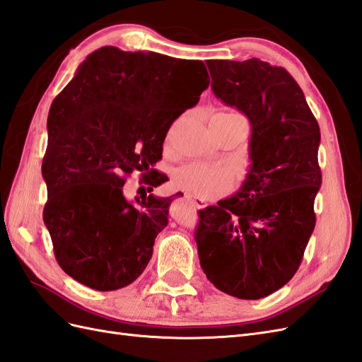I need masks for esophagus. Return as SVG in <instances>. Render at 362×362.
I'll list each match as a JSON object with an SVG mask.
<instances>
[{"label": "esophagus", "instance_id": "esophagus-1", "mask_svg": "<svg viewBox=\"0 0 362 362\" xmlns=\"http://www.w3.org/2000/svg\"><path fill=\"white\" fill-rule=\"evenodd\" d=\"M187 199H188V202H191L192 205L196 206V208H199V209H202V208H206V202H205V200L197 199V197H192V196H187Z\"/></svg>", "mask_w": 362, "mask_h": 362}]
</instances>
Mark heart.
Returning a JSON list of instances; mask_svg holds the SVG:
<instances>
[{
    "instance_id": "obj_1",
    "label": "heart",
    "mask_w": 362,
    "mask_h": 362,
    "mask_svg": "<svg viewBox=\"0 0 362 362\" xmlns=\"http://www.w3.org/2000/svg\"><path fill=\"white\" fill-rule=\"evenodd\" d=\"M225 115L242 119L246 122V119L237 111H226ZM173 182L175 188L199 197H218L233 188V179L226 170L197 162L187 163L175 170L173 174Z\"/></svg>"
}]
</instances>
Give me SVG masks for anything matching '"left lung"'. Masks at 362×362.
<instances>
[{
	"label": "left lung",
	"mask_w": 362,
	"mask_h": 362,
	"mask_svg": "<svg viewBox=\"0 0 362 362\" xmlns=\"http://www.w3.org/2000/svg\"><path fill=\"white\" fill-rule=\"evenodd\" d=\"M206 66L214 95L251 122L252 163L237 194L199 211V260L218 291L260 300L289 283L313 233L320 125L286 69L257 58Z\"/></svg>",
	"instance_id": "obj_1"
}]
</instances>
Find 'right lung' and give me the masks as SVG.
Segmentation results:
<instances>
[{"instance_id": "obj_1", "label": "right lung", "mask_w": 362, "mask_h": 362, "mask_svg": "<svg viewBox=\"0 0 362 362\" xmlns=\"http://www.w3.org/2000/svg\"><path fill=\"white\" fill-rule=\"evenodd\" d=\"M208 86L202 61L107 45L88 54L54 98L42 218L57 262L73 280L108 292L145 271L173 196L145 192L133 205L124 185L133 171L142 173L148 192L168 180L153 170L166 133Z\"/></svg>"}]
</instances>
